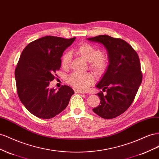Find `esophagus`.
I'll return each instance as SVG.
<instances>
[{
  "label": "esophagus",
  "mask_w": 159,
  "mask_h": 159,
  "mask_svg": "<svg viewBox=\"0 0 159 159\" xmlns=\"http://www.w3.org/2000/svg\"><path fill=\"white\" fill-rule=\"evenodd\" d=\"M75 93H80V94H84L85 93L83 90H75Z\"/></svg>",
  "instance_id": "esophagus-1"
}]
</instances>
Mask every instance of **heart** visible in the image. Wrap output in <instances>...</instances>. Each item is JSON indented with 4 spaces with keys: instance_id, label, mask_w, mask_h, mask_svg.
Wrapping results in <instances>:
<instances>
[{
    "instance_id": "b5f03b06",
    "label": "heart",
    "mask_w": 159,
    "mask_h": 159,
    "mask_svg": "<svg viewBox=\"0 0 159 159\" xmlns=\"http://www.w3.org/2000/svg\"><path fill=\"white\" fill-rule=\"evenodd\" d=\"M75 52L79 56L89 62V67L97 76L103 75L110 65L109 58L102 53V50L87 43L79 44L75 49ZM71 60L69 52H65L61 58V66L63 69L69 68ZM94 76L91 72L78 73L73 72L67 76L66 82L74 88L84 90L94 83Z\"/></svg>"
}]
</instances>
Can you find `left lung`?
<instances>
[{"instance_id":"obj_1","label":"left lung","mask_w":159,"mask_h":159,"mask_svg":"<svg viewBox=\"0 0 159 159\" xmlns=\"http://www.w3.org/2000/svg\"><path fill=\"white\" fill-rule=\"evenodd\" d=\"M89 40L102 43L107 49L110 65L97 85L107 93L100 91V105L93 111L105 119L116 118L132 105L142 83L143 73L140 59L135 50L121 39L108 35L88 38Z\"/></svg>"}]
</instances>
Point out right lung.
Wrapping results in <instances>:
<instances>
[{
    "mask_svg": "<svg viewBox=\"0 0 159 159\" xmlns=\"http://www.w3.org/2000/svg\"><path fill=\"white\" fill-rule=\"evenodd\" d=\"M75 40L47 36L30 43L22 51L15 71L17 94L33 115L53 118L67 107L75 93L66 85L58 90L48 87L60 69L62 52Z\"/></svg>",
    "mask_w": 159,
    "mask_h": 159,
    "instance_id": "1",
    "label": "right lung"
}]
</instances>
